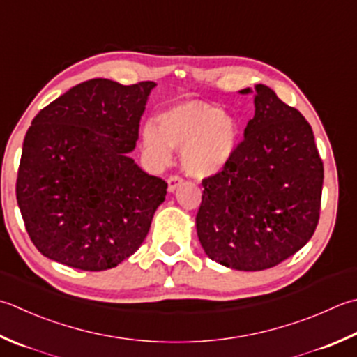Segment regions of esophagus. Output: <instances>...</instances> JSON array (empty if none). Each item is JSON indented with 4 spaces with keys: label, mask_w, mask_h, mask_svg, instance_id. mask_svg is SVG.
Instances as JSON below:
<instances>
[{
    "label": "esophagus",
    "mask_w": 357,
    "mask_h": 357,
    "mask_svg": "<svg viewBox=\"0 0 357 357\" xmlns=\"http://www.w3.org/2000/svg\"><path fill=\"white\" fill-rule=\"evenodd\" d=\"M167 183H169V192L173 193L181 184H183V178H181V176H170Z\"/></svg>",
    "instance_id": "esophagus-1"
}]
</instances>
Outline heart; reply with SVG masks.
I'll list each match as a JSON object with an SVG mask.
<instances>
[{"label":"heart","mask_w":357,"mask_h":357,"mask_svg":"<svg viewBox=\"0 0 357 357\" xmlns=\"http://www.w3.org/2000/svg\"><path fill=\"white\" fill-rule=\"evenodd\" d=\"M238 123L216 105L185 100L164 109L158 125L146 122L142 146L156 165H165L173 150H183L181 164L193 178H211L230 162L238 146Z\"/></svg>","instance_id":"heart-1"}]
</instances>
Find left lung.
I'll return each mask as SVG.
<instances>
[{
  "label": "left lung",
  "instance_id": "8db88e82",
  "mask_svg": "<svg viewBox=\"0 0 357 357\" xmlns=\"http://www.w3.org/2000/svg\"><path fill=\"white\" fill-rule=\"evenodd\" d=\"M254 105L230 162L202 179L197 215L204 252L236 271L269 269L302 249L322 199L324 162L311 125L266 85H255Z\"/></svg>",
  "mask_w": 357,
  "mask_h": 357
}]
</instances>
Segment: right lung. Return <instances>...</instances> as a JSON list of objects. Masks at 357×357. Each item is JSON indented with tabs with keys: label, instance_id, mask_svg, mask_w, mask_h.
Masks as SVG:
<instances>
[{
	"label": "right lung",
	"instance_id": "1",
	"mask_svg": "<svg viewBox=\"0 0 357 357\" xmlns=\"http://www.w3.org/2000/svg\"><path fill=\"white\" fill-rule=\"evenodd\" d=\"M155 86L93 79L33 117L23 142L17 201L45 257L105 271L141 248L167 195L165 181L130 158Z\"/></svg>",
	"mask_w": 357,
	"mask_h": 357
}]
</instances>
